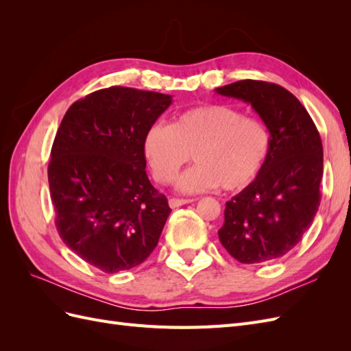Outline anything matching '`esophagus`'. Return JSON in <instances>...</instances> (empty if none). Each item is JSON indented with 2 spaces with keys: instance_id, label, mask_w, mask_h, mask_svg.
Here are the masks:
<instances>
[{
  "instance_id": "obj_1",
  "label": "esophagus",
  "mask_w": 351,
  "mask_h": 351,
  "mask_svg": "<svg viewBox=\"0 0 351 351\" xmlns=\"http://www.w3.org/2000/svg\"><path fill=\"white\" fill-rule=\"evenodd\" d=\"M192 202H193V199H176V197H173V199L168 200V204L171 208H178V206H183L186 204H192Z\"/></svg>"
}]
</instances>
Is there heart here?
I'll use <instances>...</instances> for the list:
<instances>
[{"instance_id": "heart-1", "label": "heart", "mask_w": 351, "mask_h": 351, "mask_svg": "<svg viewBox=\"0 0 351 351\" xmlns=\"http://www.w3.org/2000/svg\"><path fill=\"white\" fill-rule=\"evenodd\" d=\"M271 151L267 124L228 105H204L180 112L173 124H154L143 152L159 183H173L192 158L197 162L178 180L184 193L221 186L239 190L259 174Z\"/></svg>"}]
</instances>
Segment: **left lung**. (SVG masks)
Masks as SVG:
<instances>
[{
	"label": "left lung",
	"instance_id": "obj_1",
	"mask_svg": "<svg viewBox=\"0 0 351 351\" xmlns=\"http://www.w3.org/2000/svg\"><path fill=\"white\" fill-rule=\"evenodd\" d=\"M215 92L250 104L271 133L259 174L226 204L219 241L241 263L272 262L302 240L319 208V132L300 101L280 84L247 79Z\"/></svg>",
	"mask_w": 351,
	"mask_h": 351
}]
</instances>
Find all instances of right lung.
Here are the masks:
<instances>
[{
  "mask_svg": "<svg viewBox=\"0 0 351 351\" xmlns=\"http://www.w3.org/2000/svg\"><path fill=\"white\" fill-rule=\"evenodd\" d=\"M171 102L112 86L74 102L58 127L48 165L56 227L70 250L107 274L146 261L171 212L143 152L147 129Z\"/></svg>",
  "mask_w": 351,
  "mask_h": 351,
  "instance_id": "add662e5",
  "label": "right lung"
}]
</instances>
